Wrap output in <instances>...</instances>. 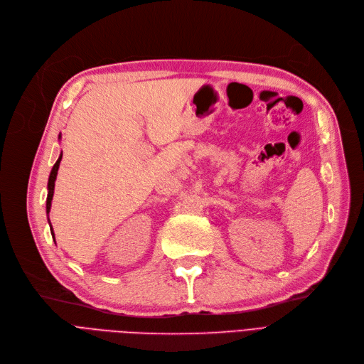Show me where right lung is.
Instances as JSON below:
<instances>
[{"mask_svg":"<svg viewBox=\"0 0 364 364\" xmlns=\"http://www.w3.org/2000/svg\"><path fill=\"white\" fill-rule=\"evenodd\" d=\"M59 137H60V136H59ZM60 160H62V154L59 155V159H58V161L55 163L53 168H51L50 176H48V183H47L48 194H47V203H46V212H47V215L50 213V209H51V200H53V193H55V181H56V176H58V170H59ZM48 225H50V232H51V235L55 237V232H53V228H51L50 219H48Z\"/></svg>","mask_w":364,"mask_h":364,"instance_id":"1","label":"right lung"}]
</instances>
